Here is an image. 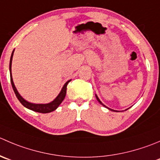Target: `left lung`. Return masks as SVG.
<instances>
[{
	"instance_id": "8db88e82",
	"label": "left lung",
	"mask_w": 160,
	"mask_h": 160,
	"mask_svg": "<svg viewBox=\"0 0 160 160\" xmlns=\"http://www.w3.org/2000/svg\"><path fill=\"white\" fill-rule=\"evenodd\" d=\"M95 96H96V98H97V100H98V102H100V104H102V105H103V106L106 107V106H105V105H104V104H103V103H102V102H101V101H100V99H99V98H98V96H97V95H96V94H95ZM106 108H108V109H109V110H111V111H115V110H113V109H111V108H108V107H106ZM116 112H117V111H116Z\"/></svg>"
}]
</instances>
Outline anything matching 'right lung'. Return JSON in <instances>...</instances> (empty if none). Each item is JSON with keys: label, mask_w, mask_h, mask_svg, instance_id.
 Here are the masks:
<instances>
[{"label": "right lung", "mask_w": 160, "mask_h": 160, "mask_svg": "<svg viewBox=\"0 0 160 160\" xmlns=\"http://www.w3.org/2000/svg\"><path fill=\"white\" fill-rule=\"evenodd\" d=\"M13 53L14 51L12 52V56H11V59H10V64H9V70H10V77H11V83H12V88L14 90V92H15V95H16L17 98L18 99L20 102H21L22 105L23 106H25L26 108H29V109L32 110L34 112H41V113H48L51 112H53L59 106L60 104L62 103L63 100H64L65 97H66V87H67V84L69 83V82L71 81L70 80H68L65 85L63 86L62 89V91H60V93L58 94V95L57 96L56 98L55 99L54 101H52V102L48 104H34V103H31V102H27L26 100H25L19 94V93L17 91L16 88H15V84H14L13 80H12V57H13Z\"/></svg>", "instance_id": "obj_1"}]
</instances>
